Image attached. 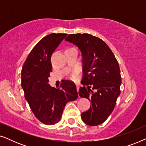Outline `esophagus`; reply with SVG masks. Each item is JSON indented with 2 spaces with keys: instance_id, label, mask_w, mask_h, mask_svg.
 I'll use <instances>...</instances> for the list:
<instances>
[{
  "instance_id": "obj_1",
  "label": "esophagus",
  "mask_w": 146,
  "mask_h": 146,
  "mask_svg": "<svg viewBox=\"0 0 146 146\" xmlns=\"http://www.w3.org/2000/svg\"><path fill=\"white\" fill-rule=\"evenodd\" d=\"M76 88H77V91L79 92V88H80L79 84H76Z\"/></svg>"
}]
</instances>
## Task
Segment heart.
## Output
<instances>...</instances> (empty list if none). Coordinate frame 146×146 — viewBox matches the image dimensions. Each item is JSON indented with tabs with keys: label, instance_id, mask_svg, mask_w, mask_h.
Segmentation results:
<instances>
[{
	"label": "heart",
	"instance_id": "b5f03b06",
	"mask_svg": "<svg viewBox=\"0 0 146 146\" xmlns=\"http://www.w3.org/2000/svg\"><path fill=\"white\" fill-rule=\"evenodd\" d=\"M72 77H73V78H74V77H75V76H76V75H75V74H72Z\"/></svg>",
	"mask_w": 146,
	"mask_h": 146
}]
</instances>
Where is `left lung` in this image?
<instances>
[{
	"label": "left lung",
	"mask_w": 146,
	"mask_h": 146,
	"mask_svg": "<svg viewBox=\"0 0 146 146\" xmlns=\"http://www.w3.org/2000/svg\"><path fill=\"white\" fill-rule=\"evenodd\" d=\"M80 49L82 56V87L79 96L91 102L82 113L86 124L95 126L106 120L120 94V70L115 56L102 40L89 34H70L65 39Z\"/></svg>",
	"instance_id": "obj_1"
}]
</instances>
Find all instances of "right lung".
I'll use <instances>...</instances> for the list:
<instances>
[{
  "instance_id": "add662e5",
  "label": "right lung",
  "mask_w": 146,
  "mask_h": 146,
  "mask_svg": "<svg viewBox=\"0 0 146 146\" xmlns=\"http://www.w3.org/2000/svg\"><path fill=\"white\" fill-rule=\"evenodd\" d=\"M67 34L52 33L38 42L28 56L21 71V85L32 111L42 123L54 125L58 122L65 106L78 98L73 82L64 80L60 88L48 84L52 72L51 56Z\"/></svg>"
}]
</instances>
